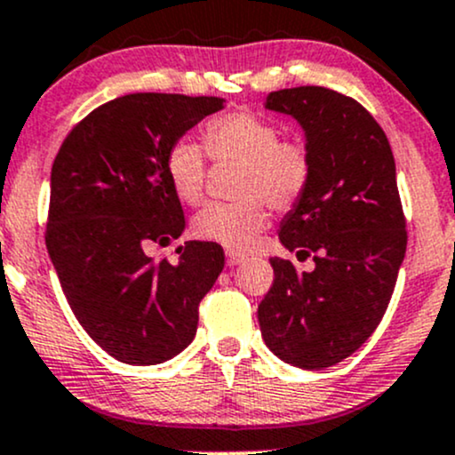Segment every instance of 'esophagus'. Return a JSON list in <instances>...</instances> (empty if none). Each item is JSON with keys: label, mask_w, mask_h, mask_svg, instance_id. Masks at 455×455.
Returning <instances> with one entry per match:
<instances>
[{"label": "esophagus", "mask_w": 455, "mask_h": 455, "mask_svg": "<svg viewBox=\"0 0 455 455\" xmlns=\"http://www.w3.org/2000/svg\"><path fill=\"white\" fill-rule=\"evenodd\" d=\"M247 258L243 256V253H236V251H228V267H236V265H243Z\"/></svg>", "instance_id": "esophagus-1"}]
</instances>
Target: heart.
I'll return each mask as SVG.
<instances>
[{
	"mask_svg": "<svg viewBox=\"0 0 455 455\" xmlns=\"http://www.w3.org/2000/svg\"><path fill=\"white\" fill-rule=\"evenodd\" d=\"M204 147L217 163H241L238 202L210 204L195 217L193 232L202 241L243 251L268 226V206L291 210L304 199L315 175V160L304 139L282 136L267 116L234 110L204 125ZM175 197L197 206L206 190V152L193 139H178L164 160Z\"/></svg>",
	"mask_w": 455,
	"mask_h": 455,
	"instance_id": "1",
	"label": "heart"
}]
</instances>
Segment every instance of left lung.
<instances>
[{
	"label": "left lung",
	"mask_w": 455,
	"mask_h": 455,
	"mask_svg": "<svg viewBox=\"0 0 455 455\" xmlns=\"http://www.w3.org/2000/svg\"><path fill=\"white\" fill-rule=\"evenodd\" d=\"M265 106L299 121L312 151L310 188L280 241L315 256V271L271 258L275 277L258 321L277 358L325 369L363 347L393 297L408 243L393 149L364 106L325 86L268 92Z\"/></svg>",
	"instance_id": "1"
}]
</instances>
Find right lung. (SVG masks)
Wrapping results in <instances>:
<instances>
[{"mask_svg":"<svg viewBox=\"0 0 455 455\" xmlns=\"http://www.w3.org/2000/svg\"><path fill=\"white\" fill-rule=\"evenodd\" d=\"M223 101L116 97L86 115L53 160L47 251L76 319L119 363L160 364L187 349L199 301L226 265L217 243H184L178 262L148 253L184 232L167 151Z\"/></svg>","mask_w":455,"mask_h":455,"instance_id":"right-lung-1","label":"right lung"}]
</instances>
